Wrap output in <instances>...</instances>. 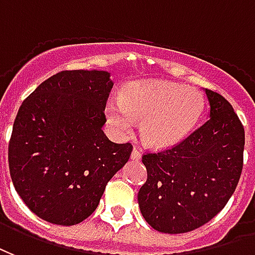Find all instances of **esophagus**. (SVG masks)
<instances>
[{
  "label": "esophagus",
  "instance_id": "esophagus-1",
  "mask_svg": "<svg viewBox=\"0 0 255 255\" xmlns=\"http://www.w3.org/2000/svg\"><path fill=\"white\" fill-rule=\"evenodd\" d=\"M130 157H131V160L138 161L141 159V152L137 149V148H134V149H133V152H131V155H130Z\"/></svg>",
  "mask_w": 255,
  "mask_h": 255
}]
</instances>
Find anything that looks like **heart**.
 Masks as SVG:
<instances>
[{
    "label": "heart",
    "mask_w": 255,
    "mask_h": 255,
    "mask_svg": "<svg viewBox=\"0 0 255 255\" xmlns=\"http://www.w3.org/2000/svg\"><path fill=\"white\" fill-rule=\"evenodd\" d=\"M204 111L202 95L168 81H133L122 89L120 102L110 100L106 113L120 134H129L141 121V137L152 148H170L185 140Z\"/></svg>",
    "instance_id": "b5f03b06"
}]
</instances>
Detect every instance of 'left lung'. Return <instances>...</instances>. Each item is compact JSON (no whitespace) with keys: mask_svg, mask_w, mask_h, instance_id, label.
Returning a JSON list of instances; mask_svg holds the SVG:
<instances>
[{"mask_svg":"<svg viewBox=\"0 0 255 255\" xmlns=\"http://www.w3.org/2000/svg\"><path fill=\"white\" fill-rule=\"evenodd\" d=\"M209 120L176 145L142 156L146 182L141 213L152 228L183 234L212 220L237 189L243 168L245 129L230 102L205 89Z\"/></svg>","mask_w":255,"mask_h":255,"instance_id":"obj_1","label":"left lung"}]
</instances>
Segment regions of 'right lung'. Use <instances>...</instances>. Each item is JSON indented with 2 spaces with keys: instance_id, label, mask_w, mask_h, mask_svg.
I'll list each match as a JSON object with an SVG mask.
<instances>
[{
  "instance_id": "right-lung-1",
  "label": "right lung",
  "mask_w": 255,
  "mask_h": 255,
  "mask_svg": "<svg viewBox=\"0 0 255 255\" xmlns=\"http://www.w3.org/2000/svg\"><path fill=\"white\" fill-rule=\"evenodd\" d=\"M114 83L105 70H62L20 106L9 141L14 189L46 222L74 226L91 216L107 182L129 160L130 142L103 133Z\"/></svg>"
}]
</instances>
